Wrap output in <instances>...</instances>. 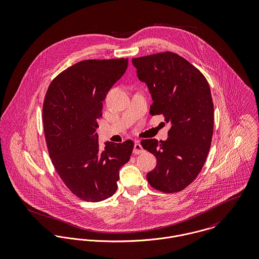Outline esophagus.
Here are the masks:
<instances>
[{
  "label": "esophagus",
  "mask_w": 259,
  "mask_h": 259,
  "mask_svg": "<svg viewBox=\"0 0 259 259\" xmlns=\"http://www.w3.org/2000/svg\"><path fill=\"white\" fill-rule=\"evenodd\" d=\"M144 151H145V149L142 147V145H141L139 142H137V143L135 144L134 153H135V154H140V153H143Z\"/></svg>",
  "instance_id": "obj_1"
}]
</instances>
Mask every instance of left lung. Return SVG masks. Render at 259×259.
Segmentation results:
<instances>
[{
    "mask_svg": "<svg viewBox=\"0 0 259 259\" xmlns=\"http://www.w3.org/2000/svg\"><path fill=\"white\" fill-rule=\"evenodd\" d=\"M132 62L151 95L149 112L163 114L171 123L166 141L141 142L156 157L148 182L159 191H181L200 172L211 145L214 112L209 84L195 67L171 52Z\"/></svg>",
    "mask_w": 259,
    "mask_h": 259,
    "instance_id": "obj_1",
    "label": "left lung"
}]
</instances>
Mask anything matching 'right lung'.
Wrapping results in <instances>:
<instances>
[{"instance_id":"right-lung-1","label":"right lung","mask_w":259,"mask_h":259,"mask_svg":"<svg viewBox=\"0 0 259 259\" xmlns=\"http://www.w3.org/2000/svg\"><path fill=\"white\" fill-rule=\"evenodd\" d=\"M127 59L81 61L50 84L42 106L47 147L53 164L68 188L85 201L111 196L134 142H107L100 148L98 119L111 87L123 75Z\"/></svg>"}]
</instances>
